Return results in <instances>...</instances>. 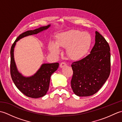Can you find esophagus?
I'll return each instance as SVG.
<instances>
[{
	"mask_svg": "<svg viewBox=\"0 0 122 122\" xmlns=\"http://www.w3.org/2000/svg\"><path fill=\"white\" fill-rule=\"evenodd\" d=\"M60 66V68H63V67L66 66V63H65V62H62L61 63Z\"/></svg>",
	"mask_w": 122,
	"mask_h": 122,
	"instance_id": "34e87169",
	"label": "esophagus"
}]
</instances>
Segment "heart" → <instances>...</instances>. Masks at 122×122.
<instances>
[{
    "label": "heart",
    "mask_w": 122,
    "mask_h": 122,
    "mask_svg": "<svg viewBox=\"0 0 122 122\" xmlns=\"http://www.w3.org/2000/svg\"><path fill=\"white\" fill-rule=\"evenodd\" d=\"M91 44V37L89 33L72 30L60 33L57 41H51L49 48L54 55H58L61 52L60 46L68 47V53L70 58L79 60L84 57L89 50Z\"/></svg>",
    "instance_id": "1"
}]
</instances>
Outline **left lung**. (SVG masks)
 <instances>
[{"label":"left lung","mask_w":122,"mask_h":122,"mask_svg":"<svg viewBox=\"0 0 122 122\" xmlns=\"http://www.w3.org/2000/svg\"><path fill=\"white\" fill-rule=\"evenodd\" d=\"M91 53L71 66L73 73L72 89L79 97H89L97 93L107 81L111 72L110 48L105 39L95 32V43Z\"/></svg>","instance_id":"obj_1"}]
</instances>
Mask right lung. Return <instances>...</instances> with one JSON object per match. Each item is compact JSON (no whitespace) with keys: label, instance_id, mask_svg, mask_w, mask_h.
<instances>
[{"label":"right lung","instance_id":"right-lung-1","mask_svg":"<svg viewBox=\"0 0 122 122\" xmlns=\"http://www.w3.org/2000/svg\"><path fill=\"white\" fill-rule=\"evenodd\" d=\"M50 25L33 30H28L19 36L15 41L10 50V74L15 86L28 97L37 98L45 96L49 90L50 77L59 68V63H44L38 71L30 77H25L18 72L14 60V51L16 42L28 36L37 34L47 29Z\"/></svg>","mask_w":122,"mask_h":122}]
</instances>
